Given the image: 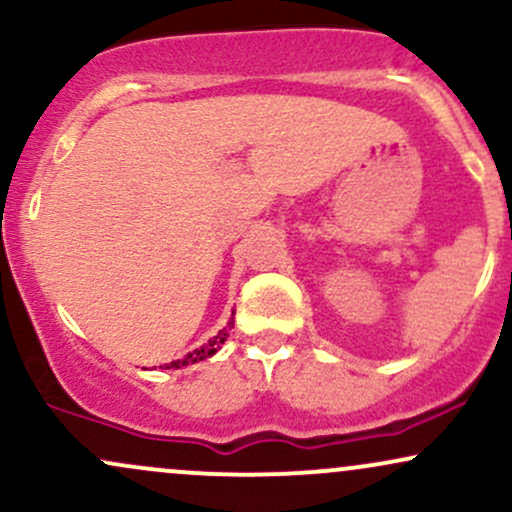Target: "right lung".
I'll list each match as a JSON object with an SVG mask.
<instances>
[{
    "label": "right lung",
    "mask_w": 512,
    "mask_h": 512,
    "mask_svg": "<svg viewBox=\"0 0 512 512\" xmlns=\"http://www.w3.org/2000/svg\"><path fill=\"white\" fill-rule=\"evenodd\" d=\"M233 315H236V313H233ZM231 327H233V317H231V322H228V325L223 327V330H219V334H216V337H211L207 344L199 346V349L192 351V354H187L185 358H178V361H170V363H166V368H182V366H190V363L204 361V358L214 356L216 351L221 349V344L226 342V339H228V332H231Z\"/></svg>",
    "instance_id": "add662e5"
}]
</instances>
